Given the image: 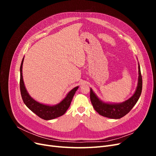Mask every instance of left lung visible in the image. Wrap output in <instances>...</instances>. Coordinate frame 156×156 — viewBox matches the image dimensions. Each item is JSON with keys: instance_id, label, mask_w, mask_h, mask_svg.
Masks as SVG:
<instances>
[{"instance_id": "obj_1", "label": "left lung", "mask_w": 156, "mask_h": 156, "mask_svg": "<svg viewBox=\"0 0 156 156\" xmlns=\"http://www.w3.org/2000/svg\"><path fill=\"white\" fill-rule=\"evenodd\" d=\"M138 65L139 77L136 89L133 95L124 102L120 103H110L103 102L98 98L96 94L93 92L92 89L90 88V98L91 103L94 109L100 115L109 118V119H119L120 118L126 115L132 109V108L135 106L140 98L143 88L142 75H141L140 73L139 64H138Z\"/></svg>"}]
</instances>
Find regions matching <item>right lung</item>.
Returning <instances> with one entry per match:
<instances>
[{"mask_svg": "<svg viewBox=\"0 0 156 156\" xmlns=\"http://www.w3.org/2000/svg\"><path fill=\"white\" fill-rule=\"evenodd\" d=\"M23 60H24V57L22 60L20 66V90L23 101L26 106L37 116L44 120H49L62 116L69 108L79 86L71 90L66 96L64 98V100L56 105H48L37 102L29 95L25 88L22 73Z\"/></svg>", "mask_w": 156, "mask_h": 156, "instance_id": "1", "label": "right lung"}]
</instances>
